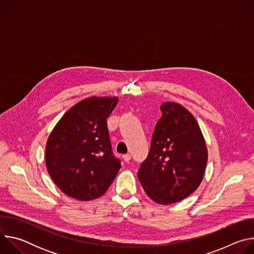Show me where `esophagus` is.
Masks as SVG:
<instances>
[{
  "instance_id": "1",
  "label": "esophagus",
  "mask_w": 254,
  "mask_h": 254,
  "mask_svg": "<svg viewBox=\"0 0 254 254\" xmlns=\"http://www.w3.org/2000/svg\"><path fill=\"white\" fill-rule=\"evenodd\" d=\"M123 158H124V160H125V162H127V163H128L129 161H130V159H131V156L129 155V154H126V155H124L123 156Z\"/></svg>"
}]
</instances>
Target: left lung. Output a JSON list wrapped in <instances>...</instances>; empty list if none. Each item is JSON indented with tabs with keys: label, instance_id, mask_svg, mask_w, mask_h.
Wrapping results in <instances>:
<instances>
[{
	"label": "left lung",
	"instance_id": "1",
	"mask_svg": "<svg viewBox=\"0 0 254 254\" xmlns=\"http://www.w3.org/2000/svg\"><path fill=\"white\" fill-rule=\"evenodd\" d=\"M149 155L137 177L147 195L162 205L187 198L201 184L208 152L195 118L179 103L161 105Z\"/></svg>",
	"mask_w": 254,
	"mask_h": 254
}]
</instances>
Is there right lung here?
Wrapping results in <instances>:
<instances>
[{"mask_svg":"<svg viewBox=\"0 0 254 254\" xmlns=\"http://www.w3.org/2000/svg\"><path fill=\"white\" fill-rule=\"evenodd\" d=\"M118 97H88L65 113L49 135L46 166L67 196L89 201L102 196L121 169L113 152L106 119Z\"/></svg>","mask_w":254,"mask_h":254,"instance_id":"add662e5","label":"right lung"}]
</instances>
